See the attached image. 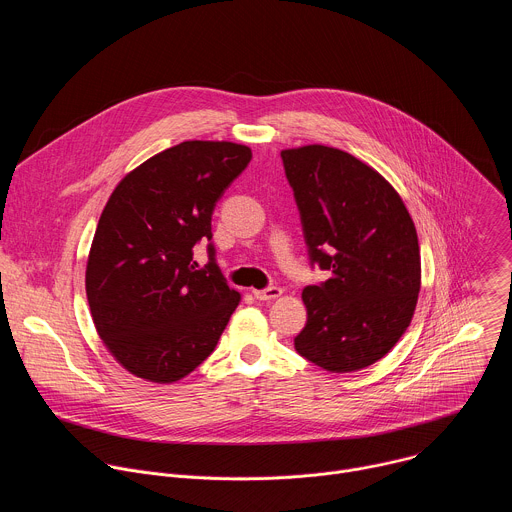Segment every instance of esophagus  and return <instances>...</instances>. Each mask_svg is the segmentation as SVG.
I'll return each instance as SVG.
<instances>
[{
    "mask_svg": "<svg viewBox=\"0 0 512 512\" xmlns=\"http://www.w3.org/2000/svg\"><path fill=\"white\" fill-rule=\"evenodd\" d=\"M283 294V289L277 287V285H271V287H265V289H253V296L261 302H267V300H275Z\"/></svg>",
    "mask_w": 512,
    "mask_h": 512,
    "instance_id": "obj_1",
    "label": "esophagus"
}]
</instances>
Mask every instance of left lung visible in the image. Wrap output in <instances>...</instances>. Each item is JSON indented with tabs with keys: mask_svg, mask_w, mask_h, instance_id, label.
Segmentation results:
<instances>
[{
	"mask_svg": "<svg viewBox=\"0 0 512 512\" xmlns=\"http://www.w3.org/2000/svg\"><path fill=\"white\" fill-rule=\"evenodd\" d=\"M312 267L296 350L330 373L367 369L407 330L421 283L415 225L395 188L354 156L304 145L281 152Z\"/></svg>",
	"mask_w": 512,
	"mask_h": 512,
	"instance_id": "left-lung-1",
	"label": "left lung"
}]
</instances>
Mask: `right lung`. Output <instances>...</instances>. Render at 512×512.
Masks as SVG:
<instances>
[{
  "label": "right lung",
  "instance_id": "obj_1",
  "mask_svg": "<svg viewBox=\"0 0 512 512\" xmlns=\"http://www.w3.org/2000/svg\"><path fill=\"white\" fill-rule=\"evenodd\" d=\"M251 162L247 145L182 141L143 162L113 190L87 263L95 328L123 367L174 383L216 348L239 306L214 259L212 212ZM208 240L198 268L193 247Z\"/></svg>",
  "mask_w": 512,
  "mask_h": 512
}]
</instances>
